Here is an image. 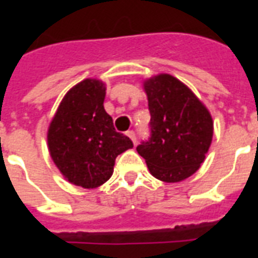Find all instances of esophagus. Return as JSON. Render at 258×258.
<instances>
[{
    "instance_id": "obj_1",
    "label": "esophagus",
    "mask_w": 258,
    "mask_h": 258,
    "mask_svg": "<svg viewBox=\"0 0 258 258\" xmlns=\"http://www.w3.org/2000/svg\"><path fill=\"white\" fill-rule=\"evenodd\" d=\"M127 137H128L131 141H133L134 145L137 143V135H135V133H134V131H127Z\"/></svg>"
}]
</instances>
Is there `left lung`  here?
Returning a JSON list of instances; mask_svg holds the SVG:
<instances>
[{
  "mask_svg": "<svg viewBox=\"0 0 258 258\" xmlns=\"http://www.w3.org/2000/svg\"><path fill=\"white\" fill-rule=\"evenodd\" d=\"M151 137L137 147L151 175L175 183L191 176L212 145V115L186 84L169 74L146 79Z\"/></svg>",
  "mask_w": 258,
  "mask_h": 258,
  "instance_id": "left-lung-1",
  "label": "left lung"
}]
</instances>
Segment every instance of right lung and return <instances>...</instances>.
Masks as SVG:
<instances>
[{
  "mask_svg": "<svg viewBox=\"0 0 258 258\" xmlns=\"http://www.w3.org/2000/svg\"><path fill=\"white\" fill-rule=\"evenodd\" d=\"M105 84L84 79L66 93L48 127L50 158L68 182L96 188L111 178L115 159L133 149L105 112Z\"/></svg>",
  "mask_w": 258,
  "mask_h": 258,
  "instance_id": "add662e5",
  "label": "right lung"
}]
</instances>
